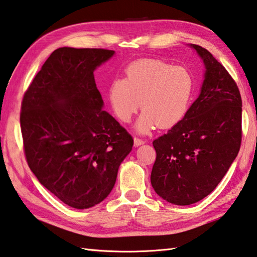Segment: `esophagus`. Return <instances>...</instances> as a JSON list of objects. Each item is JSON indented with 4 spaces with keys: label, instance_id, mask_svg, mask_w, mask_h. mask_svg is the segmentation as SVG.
I'll return each instance as SVG.
<instances>
[{
    "label": "esophagus",
    "instance_id": "1",
    "mask_svg": "<svg viewBox=\"0 0 257 257\" xmlns=\"http://www.w3.org/2000/svg\"><path fill=\"white\" fill-rule=\"evenodd\" d=\"M134 143H135V146H140V145H144L146 142L144 139H142V138H138V137H135L134 138Z\"/></svg>",
    "mask_w": 257,
    "mask_h": 257
}]
</instances>
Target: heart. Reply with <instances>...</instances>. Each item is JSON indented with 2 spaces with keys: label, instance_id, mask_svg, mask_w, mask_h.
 Listing matches in <instances>:
<instances>
[{
  "label": "heart",
  "instance_id": "1",
  "mask_svg": "<svg viewBox=\"0 0 257 257\" xmlns=\"http://www.w3.org/2000/svg\"><path fill=\"white\" fill-rule=\"evenodd\" d=\"M127 77L114 79L109 87V100L114 114L129 122L140 108L144 111L136 129L148 133L155 127L169 128L188 111L194 93V78L184 67L162 60H140L125 70Z\"/></svg>",
  "mask_w": 257,
  "mask_h": 257
}]
</instances>
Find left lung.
I'll use <instances>...</instances> for the list:
<instances>
[{"label":"left lung","instance_id":"obj_1","mask_svg":"<svg viewBox=\"0 0 257 257\" xmlns=\"http://www.w3.org/2000/svg\"><path fill=\"white\" fill-rule=\"evenodd\" d=\"M192 47L204 60L206 73L199 97L183 120L154 140L152 185L160 197L190 205L216 188L242 143V98L227 70L207 50Z\"/></svg>","mask_w":257,"mask_h":257}]
</instances>
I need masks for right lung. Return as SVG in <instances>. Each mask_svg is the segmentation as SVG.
I'll use <instances>...</instances> for the list:
<instances>
[{"instance_id":"right-lung-1","label":"right lung","mask_w":257,"mask_h":257,"mask_svg":"<svg viewBox=\"0 0 257 257\" xmlns=\"http://www.w3.org/2000/svg\"><path fill=\"white\" fill-rule=\"evenodd\" d=\"M114 51L54 50L25 91L20 113L30 169L64 204L83 209L107 197L134 139L103 101L93 71Z\"/></svg>"}]
</instances>
